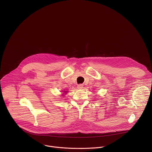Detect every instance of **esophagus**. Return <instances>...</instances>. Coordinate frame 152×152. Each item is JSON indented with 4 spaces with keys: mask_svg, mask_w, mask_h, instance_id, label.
Wrapping results in <instances>:
<instances>
[{
    "mask_svg": "<svg viewBox=\"0 0 152 152\" xmlns=\"http://www.w3.org/2000/svg\"><path fill=\"white\" fill-rule=\"evenodd\" d=\"M83 85H82V84H79V85H77V88H78V89H82V88H83Z\"/></svg>",
    "mask_w": 152,
    "mask_h": 152,
    "instance_id": "1",
    "label": "esophagus"
}]
</instances>
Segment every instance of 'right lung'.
I'll return each instance as SVG.
<instances>
[{"mask_svg":"<svg viewBox=\"0 0 152 152\" xmlns=\"http://www.w3.org/2000/svg\"><path fill=\"white\" fill-rule=\"evenodd\" d=\"M64 93H62V96H64L65 94H67V93H68V91H63Z\"/></svg>","mask_w":152,"mask_h":152,"instance_id":"obj_1","label":"right lung"}]
</instances>
